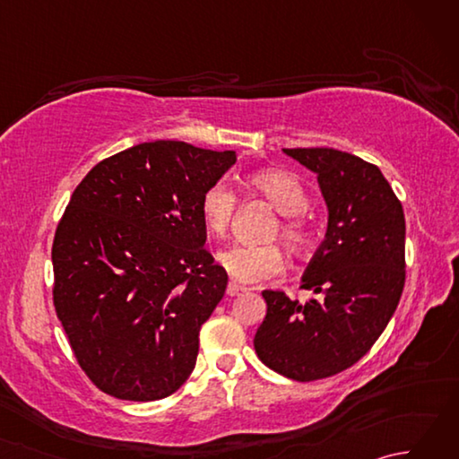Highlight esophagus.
Masks as SVG:
<instances>
[{"label": "esophagus", "mask_w": 459, "mask_h": 459, "mask_svg": "<svg viewBox=\"0 0 459 459\" xmlns=\"http://www.w3.org/2000/svg\"><path fill=\"white\" fill-rule=\"evenodd\" d=\"M242 291H247L245 286L237 284V281H229V286H227V294L229 296H238V294H242Z\"/></svg>", "instance_id": "1"}]
</instances>
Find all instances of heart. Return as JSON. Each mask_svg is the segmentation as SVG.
<instances>
[{
  "mask_svg": "<svg viewBox=\"0 0 459 459\" xmlns=\"http://www.w3.org/2000/svg\"><path fill=\"white\" fill-rule=\"evenodd\" d=\"M248 185L281 214L270 237H280L284 247L294 255L304 252L311 242V229L304 217L309 207V195L301 181L288 171L268 169L250 175ZM199 209L204 229L214 237H224L235 219L237 195L227 183L217 181L201 195ZM219 262L232 278L245 284L278 278L286 268L284 255L276 245H235L221 252Z\"/></svg>",
  "mask_w": 459,
  "mask_h": 459,
  "instance_id": "1",
  "label": "heart"
}]
</instances>
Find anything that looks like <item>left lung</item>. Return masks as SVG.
Returning a JSON list of instances; mask_svg holds the SVG:
<instances>
[{
	"label": "left lung",
	"mask_w": 459,
	"mask_h": 459,
	"mask_svg": "<svg viewBox=\"0 0 459 459\" xmlns=\"http://www.w3.org/2000/svg\"><path fill=\"white\" fill-rule=\"evenodd\" d=\"M317 175L329 217L301 288L317 299L301 304L264 290L266 317L256 335L258 359L288 378L333 377L375 345L401 301L404 211L377 165L333 148L284 150Z\"/></svg>",
	"instance_id": "1"
}]
</instances>
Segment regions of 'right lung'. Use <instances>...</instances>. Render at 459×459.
Returning <instances> with one entry per match:
<instances>
[{
	"instance_id": "1",
	"label": "right lung",
	"mask_w": 459,
	"mask_h": 459,
	"mask_svg": "<svg viewBox=\"0 0 459 459\" xmlns=\"http://www.w3.org/2000/svg\"><path fill=\"white\" fill-rule=\"evenodd\" d=\"M235 152L158 140L106 158L74 189L53 240V304L102 393L150 403L189 378L199 329L229 276L204 248L201 195Z\"/></svg>"
}]
</instances>
